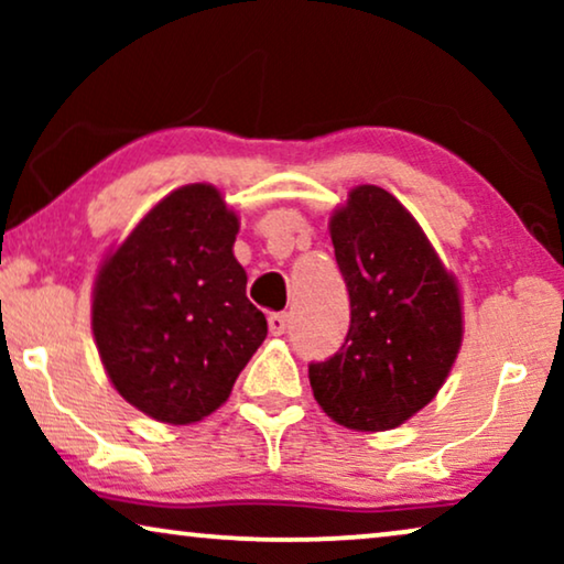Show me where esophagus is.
I'll return each mask as SVG.
<instances>
[{"label":"esophagus","mask_w":564,"mask_h":564,"mask_svg":"<svg viewBox=\"0 0 564 564\" xmlns=\"http://www.w3.org/2000/svg\"><path fill=\"white\" fill-rule=\"evenodd\" d=\"M290 326V315L288 313H272L269 315V334L272 336H282Z\"/></svg>","instance_id":"esophagus-1"}]
</instances>
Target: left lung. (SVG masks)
<instances>
[{
  "label": "left lung",
  "mask_w": 564,
  "mask_h": 564,
  "mask_svg": "<svg viewBox=\"0 0 564 564\" xmlns=\"http://www.w3.org/2000/svg\"><path fill=\"white\" fill-rule=\"evenodd\" d=\"M351 323L341 349L311 361L313 395L336 423L388 431L442 388L462 344V303L413 215L361 184L330 218Z\"/></svg>",
  "instance_id": "1"
}]
</instances>
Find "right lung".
Listing matches in <instances>:
<instances>
[{"label":"right lung","instance_id":"right-lung-1","mask_svg":"<svg viewBox=\"0 0 564 564\" xmlns=\"http://www.w3.org/2000/svg\"><path fill=\"white\" fill-rule=\"evenodd\" d=\"M238 218L210 184L161 199L105 259L91 330L115 390L164 423H195L226 403L267 338L234 257Z\"/></svg>","mask_w":564,"mask_h":564}]
</instances>
